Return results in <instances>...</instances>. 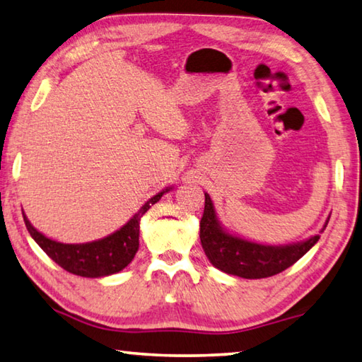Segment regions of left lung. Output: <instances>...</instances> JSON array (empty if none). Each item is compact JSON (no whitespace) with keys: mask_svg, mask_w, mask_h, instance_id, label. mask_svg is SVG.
<instances>
[{"mask_svg":"<svg viewBox=\"0 0 362 362\" xmlns=\"http://www.w3.org/2000/svg\"><path fill=\"white\" fill-rule=\"evenodd\" d=\"M318 240L320 235H315L300 243L270 246L233 237L219 226L213 202L210 195L205 194V210L200 221V242L210 262L226 274L248 280L274 276L299 261Z\"/></svg>","mask_w":362,"mask_h":362,"instance_id":"left-lung-1","label":"left lung"}]
</instances>
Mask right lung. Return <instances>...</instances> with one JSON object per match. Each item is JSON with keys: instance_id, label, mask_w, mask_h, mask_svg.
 Here are the masks:
<instances>
[{"instance_id": "1", "label": "right lung", "mask_w": 362, "mask_h": 362, "mask_svg": "<svg viewBox=\"0 0 362 362\" xmlns=\"http://www.w3.org/2000/svg\"><path fill=\"white\" fill-rule=\"evenodd\" d=\"M167 191L158 192L154 197L146 202L141 206V210H139L124 227H120L117 232H114L112 235L97 240V242L92 243L66 245L54 242V240L44 237L41 232H37L35 227L30 224V221L25 214L23 221L35 242L40 245L41 250L46 252L54 262L59 264L62 269H65L73 275L87 278L106 276L117 274V272L125 269L127 265L132 262V259L135 257L139 246V221H141L143 214L148 211L152 205L157 204Z\"/></svg>"}]
</instances>
